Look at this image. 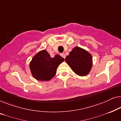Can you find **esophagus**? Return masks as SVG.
I'll return each instance as SVG.
<instances>
[{"instance_id": "obj_1", "label": "esophagus", "mask_w": 121, "mask_h": 121, "mask_svg": "<svg viewBox=\"0 0 121 121\" xmlns=\"http://www.w3.org/2000/svg\"><path fill=\"white\" fill-rule=\"evenodd\" d=\"M60 56H62L63 58H65V53H61Z\"/></svg>"}]
</instances>
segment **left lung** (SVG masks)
Wrapping results in <instances>:
<instances>
[{
  "mask_svg": "<svg viewBox=\"0 0 121 121\" xmlns=\"http://www.w3.org/2000/svg\"><path fill=\"white\" fill-rule=\"evenodd\" d=\"M65 59L74 72L78 75H86L91 69L92 56L82 48H74Z\"/></svg>",
  "mask_w": 121,
  "mask_h": 121,
  "instance_id": "left-lung-1",
  "label": "left lung"
}]
</instances>
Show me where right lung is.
<instances>
[{
	"label": "right lung",
	"instance_id": "obj_1",
	"mask_svg": "<svg viewBox=\"0 0 121 121\" xmlns=\"http://www.w3.org/2000/svg\"><path fill=\"white\" fill-rule=\"evenodd\" d=\"M64 60L59 55L51 58L46 50L40 51L34 56L30 64L31 73L37 80L48 81L56 74L57 67Z\"/></svg>",
	"mask_w": 121,
	"mask_h": 121
}]
</instances>
